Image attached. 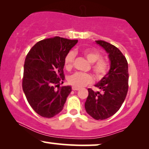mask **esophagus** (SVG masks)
<instances>
[{
	"label": "esophagus",
	"mask_w": 149,
	"mask_h": 149,
	"mask_svg": "<svg viewBox=\"0 0 149 149\" xmlns=\"http://www.w3.org/2000/svg\"><path fill=\"white\" fill-rule=\"evenodd\" d=\"M72 90H74V91H76V90H79V88H77V87L73 86V87H72Z\"/></svg>",
	"instance_id": "obj_1"
}]
</instances>
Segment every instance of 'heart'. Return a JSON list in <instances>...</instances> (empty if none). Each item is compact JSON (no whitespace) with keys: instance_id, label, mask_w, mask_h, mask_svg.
Segmentation results:
<instances>
[{"instance_id":"heart-1","label":"heart","mask_w":149,"mask_h":149,"mask_svg":"<svg viewBox=\"0 0 149 149\" xmlns=\"http://www.w3.org/2000/svg\"><path fill=\"white\" fill-rule=\"evenodd\" d=\"M83 54L88 59L89 62L92 65V71L98 78H102L107 72L109 64L107 61L102 59V54L100 52L93 49H85L83 51ZM75 54L73 52H69L64 58V64L66 69H71L74 60ZM92 77L88 73H76L71 76L69 78V83L77 88H81L85 85L90 84L92 82Z\"/></svg>"}]
</instances>
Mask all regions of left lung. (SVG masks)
Masks as SVG:
<instances>
[{
	"mask_svg": "<svg viewBox=\"0 0 149 149\" xmlns=\"http://www.w3.org/2000/svg\"><path fill=\"white\" fill-rule=\"evenodd\" d=\"M109 55L110 69L95 86L103 91L94 92L88 89L85 103L86 112L95 120H104L116 113L124 102L128 90V64L126 58L116 46L96 40Z\"/></svg>",
	"mask_w": 149,
	"mask_h": 149,
	"instance_id": "8db88e82",
	"label": "left lung"
}]
</instances>
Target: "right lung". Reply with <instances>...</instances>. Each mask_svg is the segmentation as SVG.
Masks as SVG:
<instances>
[{"label":"right lung","instance_id":"obj_1","mask_svg":"<svg viewBox=\"0 0 149 149\" xmlns=\"http://www.w3.org/2000/svg\"><path fill=\"white\" fill-rule=\"evenodd\" d=\"M77 42L55 36L38 42L27 54L22 88L31 107L42 117L60 113L71 93L70 85L59 86L64 80V58Z\"/></svg>","mask_w":149,"mask_h":149}]
</instances>
